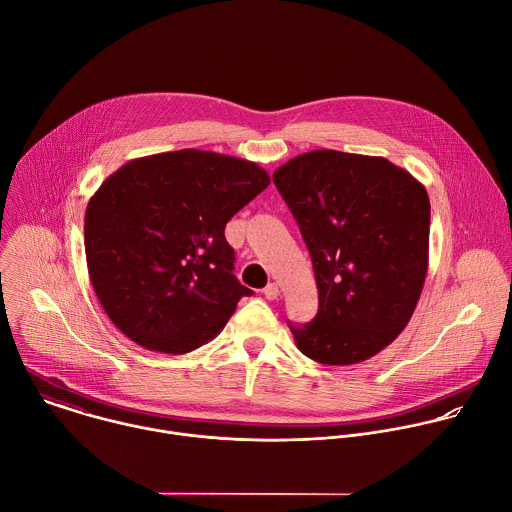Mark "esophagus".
Masks as SVG:
<instances>
[{
	"instance_id": "esophagus-1",
	"label": "esophagus",
	"mask_w": 512,
	"mask_h": 512,
	"mask_svg": "<svg viewBox=\"0 0 512 512\" xmlns=\"http://www.w3.org/2000/svg\"><path fill=\"white\" fill-rule=\"evenodd\" d=\"M263 295H265L269 301H275V299L281 295L279 285H277V283H269V285L263 289Z\"/></svg>"
}]
</instances>
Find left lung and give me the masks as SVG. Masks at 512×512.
I'll list each match as a JSON object with an SVG mask.
<instances>
[{
  "mask_svg": "<svg viewBox=\"0 0 512 512\" xmlns=\"http://www.w3.org/2000/svg\"><path fill=\"white\" fill-rule=\"evenodd\" d=\"M273 181L311 253L319 311L291 325L297 349L323 365L375 357L407 327L429 269L431 203L385 157L317 149Z\"/></svg>",
  "mask_w": 512,
  "mask_h": 512,
  "instance_id": "left-lung-1",
  "label": "left lung"
}]
</instances>
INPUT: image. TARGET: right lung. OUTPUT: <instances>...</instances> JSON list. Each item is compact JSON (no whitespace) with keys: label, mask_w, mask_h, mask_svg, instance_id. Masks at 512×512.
Instances as JSON below:
<instances>
[{"label":"right lung","mask_w":512,"mask_h":512,"mask_svg":"<svg viewBox=\"0 0 512 512\" xmlns=\"http://www.w3.org/2000/svg\"><path fill=\"white\" fill-rule=\"evenodd\" d=\"M269 173L253 161L179 149L131 159L85 209L93 291L133 343L183 355L209 343L253 291L233 275L227 221Z\"/></svg>","instance_id":"right-lung-1"}]
</instances>
